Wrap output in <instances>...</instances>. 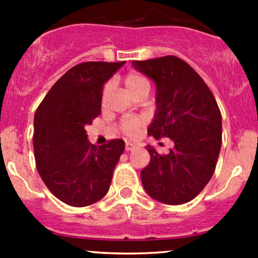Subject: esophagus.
<instances>
[{"label": "esophagus", "mask_w": 258, "mask_h": 258, "mask_svg": "<svg viewBox=\"0 0 258 258\" xmlns=\"http://www.w3.org/2000/svg\"><path fill=\"white\" fill-rule=\"evenodd\" d=\"M135 148V145L131 144V142H127L126 144V147H124V150L126 151H132Z\"/></svg>", "instance_id": "34e87169"}]
</instances>
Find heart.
I'll return each instance as SVG.
<instances>
[{
	"label": "heart",
	"instance_id": "obj_1",
	"mask_svg": "<svg viewBox=\"0 0 258 258\" xmlns=\"http://www.w3.org/2000/svg\"><path fill=\"white\" fill-rule=\"evenodd\" d=\"M124 85H126L127 90L132 93L134 96L142 95V93H148L151 90L150 81L144 75L139 74V72H131L124 77ZM111 88H112V83L107 82L103 87L102 91V100L105 101L107 95L110 93ZM145 121L139 117H126L121 121L119 127H121L122 132L128 136H135L139 132V130L144 126Z\"/></svg>",
	"mask_w": 258,
	"mask_h": 258
}]
</instances>
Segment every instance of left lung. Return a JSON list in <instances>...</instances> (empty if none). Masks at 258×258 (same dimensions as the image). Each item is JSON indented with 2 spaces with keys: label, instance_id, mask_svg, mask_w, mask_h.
Returning <instances> with one entry per match:
<instances>
[{
  "label": "left lung",
  "instance_id": "obj_1",
  "mask_svg": "<svg viewBox=\"0 0 258 258\" xmlns=\"http://www.w3.org/2000/svg\"><path fill=\"white\" fill-rule=\"evenodd\" d=\"M157 86L156 112L147 132L175 144L167 155L147 146L150 163L141 171L146 192L166 205L194 200L215 172L222 144V116L209 86L183 59L163 56L132 61Z\"/></svg>",
  "mask_w": 258,
  "mask_h": 258
}]
</instances>
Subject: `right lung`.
<instances>
[{
	"label": "right lung",
	"mask_w": 258,
	"mask_h": 258,
	"mask_svg": "<svg viewBox=\"0 0 258 258\" xmlns=\"http://www.w3.org/2000/svg\"><path fill=\"white\" fill-rule=\"evenodd\" d=\"M123 63L76 64L36 110L33 151L38 173L49 191L70 206H88L103 199L123 153V140L97 147L88 142L85 130L100 116L103 85Z\"/></svg>",
	"instance_id": "add662e5"
}]
</instances>
